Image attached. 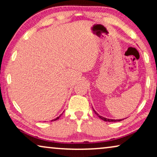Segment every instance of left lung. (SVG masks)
Listing matches in <instances>:
<instances>
[{
	"label": "left lung",
	"instance_id": "left-lung-1",
	"mask_svg": "<svg viewBox=\"0 0 157 157\" xmlns=\"http://www.w3.org/2000/svg\"><path fill=\"white\" fill-rule=\"evenodd\" d=\"M92 108H93V107H92ZM93 111H94V113H95L97 115L98 117L100 118L101 119H102L103 121H109V122H116V121H122V120L124 119H116V120H115V119H106V118H105V117H101V116H100L99 114H98V113L97 112H96V111L95 110H94V108H93Z\"/></svg>",
	"mask_w": 157,
	"mask_h": 157
}]
</instances>
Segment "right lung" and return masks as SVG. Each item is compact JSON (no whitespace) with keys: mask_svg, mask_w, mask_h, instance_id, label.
Returning a JSON list of instances; mask_svg holds the SVG:
<instances>
[{"mask_svg":"<svg viewBox=\"0 0 157 157\" xmlns=\"http://www.w3.org/2000/svg\"><path fill=\"white\" fill-rule=\"evenodd\" d=\"M61 115H60V116H59V117H58L57 118H56V119H53V120H51V121H56V120L59 119V118H60V117H61Z\"/></svg>","mask_w":157,"mask_h":157,"instance_id":"1","label":"right lung"}]
</instances>
